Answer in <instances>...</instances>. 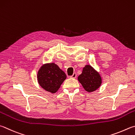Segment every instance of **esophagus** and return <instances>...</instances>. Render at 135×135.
I'll return each mask as SVG.
<instances>
[{
  "instance_id": "esophagus-1",
  "label": "esophagus",
  "mask_w": 135,
  "mask_h": 135,
  "mask_svg": "<svg viewBox=\"0 0 135 135\" xmlns=\"http://www.w3.org/2000/svg\"><path fill=\"white\" fill-rule=\"evenodd\" d=\"M71 78H75L76 77H77V74H76L75 73H73V74L70 77Z\"/></svg>"
}]
</instances>
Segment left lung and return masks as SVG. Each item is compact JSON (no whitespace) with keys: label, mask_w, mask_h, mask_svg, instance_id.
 Instances as JSON below:
<instances>
[{"label":"left lung","mask_w":135,"mask_h":135,"mask_svg":"<svg viewBox=\"0 0 135 135\" xmlns=\"http://www.w3.org/2000/svg\"><path fill=\"white\" fill-rule=\"evenodd\" d=\"M78 80L85 91L91 93L101 86L102 78L100 73L91 65H85L82 73L78 77Z\"/></svg>","instance_id":"obj_1"}]
</instances>
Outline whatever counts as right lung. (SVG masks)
Returning <instances> with one entry per match:
<instances>
[{
  "label": "right lung",
  "instance_id": "1",
  "mask_svg": "<svg viewBox=\"0 0 135 135\" xmlns=\"http://www.w3.org/2000/svg\"><path fill=\"white\" fill-rule=\"evenodd\" d=\"M66 78L65 73L54 62L44 64L37 73L38 84L46 91L51 93L58 91Z\"/></svg>",
  "mask_w": 135,
  "mask_h": 135
}]
</instances>
